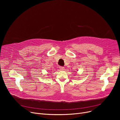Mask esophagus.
Returning a JSON list of instances; mask_svg holds the SVG:
<instances>
[{
	"instance_id": "obj_1",
	"label": "esophagus",
	"mask_w": 120,
	"mask_h": 120,
	"mask_svg": "<svg viewBox=\"0 0 120 120\" xmlns=\"http://www.w3.org/2000/svg\"><path fill=\"white\" fill-rule=\"evenodd\" d=\"M59 68L60 69V70L61 71H64L65 70V68L64 67H59Z\"/></svg>"
}]
</instances>
